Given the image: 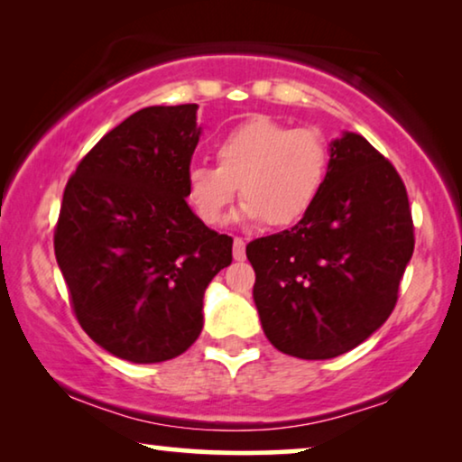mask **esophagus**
Masks as SVG:
<instances>
[{
  "instance_id": "obj_1",
  "label": "esophagus",
  "mask_w": 462,
  "mask_h": 462,
  "mask_svg": "<svg viewBox=\"0 0 462 462\" xmlns=\"http://www.w3.org/2000/svg\"><path fill=\"white\" fill-rule=\"evenodd\" d=\"M233 258H236V261H244L245 258V242L242 237L233 239Z\"/></svg>"
}]
</instances>
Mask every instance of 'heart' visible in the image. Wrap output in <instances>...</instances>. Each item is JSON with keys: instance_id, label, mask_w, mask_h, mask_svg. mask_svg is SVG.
I'll return each mask as SVG.
<instances>
[{"instance_id": "b5f03b06", "label": "heart", "mask_w": 462, "mask_h": 462, "mask_svg": "<svg viewBox=\"0 0 462 462\" xmlns=\"http://www.w3.org/2000/svg\"><path fill=\"white\" fill-rule=\"evenodd\" d=\"M214 153L218 166L195 163L187 172V198L208 225L223 220L239 187L245 218L296 225L318 204L330 172V144L318 128H292L267 116L225 132Z\"/></svg>"}]
</instances>
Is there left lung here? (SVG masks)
<instances>
[{
	"mask_svg": "<svg viewBox=\"0 0 462 462\" xmlns=\"http://www.w3.org/2000/svg\"><path fill=\"white\" fill-rule=\"evenodd\" d=\"M414 252L402 176L364 136L330 144L324 193L292 229L245 245L254 302L277 351L330 359L356 349L395 309Z\"/></svg>",
	"mask_w": 462,
	"mask_h": 462,
	"instance_id": "left-lung-1",
	"label": "left lung"
}]
</instances>
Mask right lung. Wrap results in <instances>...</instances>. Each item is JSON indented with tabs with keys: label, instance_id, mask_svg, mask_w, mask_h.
<instances>
[{
	"label": "right lung",
	"instance_id": "add662e5",
	"mask_svg": "<svg viewBox=\"0 0 462 462\" xmlns=\"http://www.w3.org/2000/svg\"><path fill=\"white\" fill-rule=\"evenodd\" d=\"M198 105L147 106L100 138L69 179L54 254L79 326L134 364L185 353L204 292L233 261V237L185 201Z\"/></svg>",
	"mask_w": 462,
	"mask_h": 462
}]
</instances>
